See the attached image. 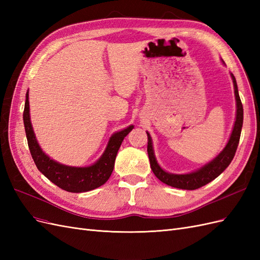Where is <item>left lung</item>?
<instances>
[{
    "label": "left lung",
    "mask_w": 260,
    "mask_h": 260,
    "mask_svg": "<svg viewBox=\"0 0 260 260\" xmlns=\"http://www.w3.org/2000/svg\"><path fill=\"white\" fill-rule=\"evenodd\" d=\"M231 78L233 80L235 101H237V117H235L232 133L225 147L221 151V153H220L218 156H216L211 161L206 164L205 166H203L202 168L198 169L196 171H193V172H190V174H185V175H176V174H170V172L165 171L156 160V157L154 155V149H153L152 138L149 136V133L146 132L147 133V154L149 158V164H151V168L154 172V175L165 184L170 185L172 187L182 188V190H196V188L206 185L207 183L211 182L212 180L216 179L218 176L221 175L225 170V168L229 166L230 162L232 161L240 142L242 125H243V105L239 95L237 80H235V77L233 76V74H231Z\"/></svg>",
    "instance_id": "8db88e82"
}]
</instances>
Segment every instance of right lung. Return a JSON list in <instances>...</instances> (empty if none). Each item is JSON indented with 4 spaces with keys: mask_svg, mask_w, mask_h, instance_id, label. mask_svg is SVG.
Segmentation results:
<instances>
[{
    "mask_svg": "<svg viewBox=\"0 0 260 260\" xmlns=\"http://www.w3.org/2000/svg\"><path fill=\"white\" fill-rule=\"evenodd\" d=\"M22 118L28 146L37 168L55 185L72 193L88 192L106 182L113 172L118 149L124 137H127L128 133L133 129V125H129L128 128L114 133L108 141L103 155L91 166L72 167L51 159L39 145L30 121L28 92L26 93V103Z\"/></svg>",
    "mask_w": 260,
    "mask_h": 260,
    "instance_id": "add662e5",
    "label": "right lung"
}]
</instances>
